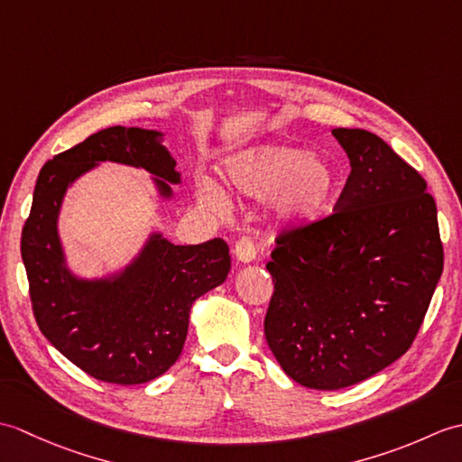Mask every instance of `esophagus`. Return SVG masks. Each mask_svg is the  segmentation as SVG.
<instances>
[{
	"label": "esophagus",
	"mask_w": 462,
	"mask_h": 462,
	"mask_svg": "<svg viewBox=\"0 0 462 462\" xmlns=\"http://www.w3.org/2000/svg\"><path fill=\"white\" fill-rule=\"evenodd\" d=\"M234 254H236L238 260L242 262H252L256 258V242H254V238L248 236V234H244V236H240L236 244H234Z\"/></svg>",
	"instance_id": "esophagus-1"
}]
</instances>
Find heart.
Returning <instances> with one entry per match:
<instances>
[{
  "instance_id": "1",
  "label": "heart",
  "mask_w": 462,
  "mask_h": 462,
  "mask_svg": "<svg viewBox=\"0 0 462 462\" xmlns=\"http://www.w3.org/2000/svg\"><path fill=\"white\" fill-rule=\"evenodd\" d=\"M230 179L244 194L270 199L273 212L286 222L318 218L337 190L333 166L293 146H258L240 154L230 166ZM200 199L216 212L226 210L224 194L212 182H202Z\"/></svg>"
}]
</instances>
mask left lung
Masks as SVG:
<instances>
[{
    "instance_id": "left-lung-1",
    "label": "left lung",
    "mask_w": 462,
    "mask_h": 462,
    "mask_svg": "<svg viewBox=\"0 0 462 462\" xmlns=\"http://www.w3.org/2000/svg\"><path fill=\"white\" fill-rule=\"evenodd\" d=\"M351 174L333 212L282 230L266 341L300 385L337 391L413 346L443 273L427 182L377 134L333 129Z\"/></svg>"
}]
</instances>
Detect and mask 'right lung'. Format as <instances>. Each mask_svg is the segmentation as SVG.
I'll use <instances>...</instances> for the list:
<instances>
[{
  "label": "right lung",
  "instance_id": "1",
  "mask_svg": "<svg viewBox=\"0 0 462 462\" xmlns=\"http://www.w3.org/2000/svg\"><path fill=\"white\" fill-rule=\"evenodd\" d=\"M99 161L143 166L179 182L159 133L136 126H111L47 161L22 230L29 300L39 329L69 361L99 381L139 385L179 359L194 300L228 276V244L214 238L174 246L156 236L116 282L75 280L63 268L57 212L69 182Z\"/></svg>",
  "mask_w": 462,
  "mask_h": 462
}]
</instances>
